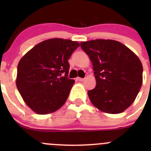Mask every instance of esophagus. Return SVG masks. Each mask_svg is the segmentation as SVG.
Masks as SVG:
<instances>
[{"mask_svg": "<svg viewBox=\"0 0 151 151\" xmlns=\"http://www.w3.org/2000/svg\"><path fill=\"white\" fill-rule=\"evenodd\" d=\"M77 80H78V81H83V80H85L84 78H81V77H77Z\"/></svg>", "mask_w": 151, "mask_h": 151, "instance_id": "1", "label": "esophagus"}]
</instances>
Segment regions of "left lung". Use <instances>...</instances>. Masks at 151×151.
<instances>
[{
	"label": "left lung",
	"mask_w": 151,
	"mask_h": 151,
	"mask_svg": "<svg viewBox=\"0 0 151 151\" xmlns=\"http://www.w3.org/2000/svg\"><path fill=\"white\" fill-rule=\"evenodd\" d=\"M92 62L96 85L88 91L90 100L102 112L118 114L136 99L142 83L139 58L122 43L96 39L80 43Z\"/></svg>",
	"instance_id": "8db88e82"
}]
</instances>
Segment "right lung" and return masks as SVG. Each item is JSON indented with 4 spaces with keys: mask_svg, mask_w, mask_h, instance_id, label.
<instances>
[{
    "mask_svg": "<svg viewBox=\"0 0 151 151\" xmlns=\"http://www.w3.org/2000/svg\"><path fill=\"white\" fill-rule=\"evenodd\" d=\"M79 46L68 39H50L33 47L19 60L17 87L35 112L52 113L65 104L74 83L68 78V60Z\"/></svg>",
    "mask_w": 151,
    "mask_h": 151,
    "instance_id": "right-lung-1",
    "label": "right lung"
}]
</instances>
